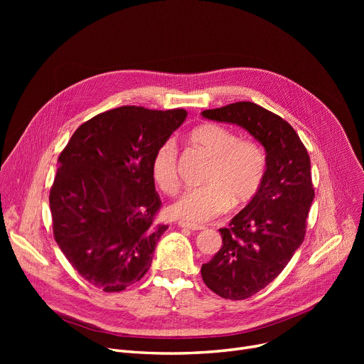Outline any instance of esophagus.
<instances>
[{
  "mask_svg": "<svg viewBox=\"0 0 364 364\" xmlns=\"http://www.w3.org/2000/svg\"><path fill=\"white\" fill-rule=\"evenodd\" d=\"M178 227L181 228H188V230L196 232V230H203V225H198V224H192V223H186V221H178Z\"/></svg>",
  "mask_w": 364,
  "mask_h": 364,
  "instance_id": "1",
  "label": "esophagus"
}]
</instances>
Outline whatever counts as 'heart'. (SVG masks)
I'll list each match as a JSON object with an SVG mask.
<instances>
[{
  "mask_svg": "<svg viewBox=\"0 0 364 364\" xmlns=\"http://www.w3.org/2000/svg\"><path fill=\"white\" fill-rule=\"evenodd\" d=\"M192 140L213 159L202 181L205 186L188 188L168 206V214L193 224L213 220L230 206L251 202L262 186L267 158L259 143L239 139L220 124H203L190 134ZM178 147L174 139L164 140L151 156L153 181L162 192L174 195L178 188Z\"/></svg>",
  "mask_w": 364,
  "mask_h": 364,
  "instance_id": "obj_1",
  "label": "heart"
}]
</instances>
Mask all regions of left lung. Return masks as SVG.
<instances>
[{
	"instance_id": "left-lung-1",
	"label": "left lung",
	"mask_w": 364,
	"mask_h": 364,
	"mask_svg": "<svg viewBox=\"0 0 364 364\" xmlns=\"http://www.w3.org/2000/svg\"><path fill=\"white\" fill-rule=\"evenodd\" d=\"M202 117L245 128L267 153L259 192L220 228L221 250L200 269L213 292L246 299L273 282L304 242L314 199L310 156L288 122L252 102L208 109Z\"/></svg>"
}]
</instances>
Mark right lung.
<instances>
[{
    "instance_id": "1",
    "label": "right lung",
    "mask_w": 364,
    "mask_h": 364,
    "mask_svg": "<svg viewBox=\"0 0 364 364\" xmlns=\"http://www.w3.org/2000/svg\"><path fill=\"white\" fill-rule=\"evenodd\" d=\"M184 109L121 106L78 127L59 156L50 190L53 235L78 274L121 292L150 269L168 225L150 162L186 119Z\"/></svg>"
}]
</instances>
